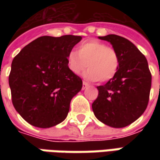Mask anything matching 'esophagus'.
<instances>
[{
	"instance_id": "34e87169",
	"label": "esophagus",
	"mask_w": 160,
	"mask_h": 160,
	"mask_svg": "<svg viewBox=\"0 0 160 160\" xmlns=\"http://www.w3.org/2000/svg\"><path fill=\"white\" fill-rule=\"evenodd\" d=\"M88 85H89V84H88V83H86L85 81H83V89H85V88H86Z\"/></svg>"
}]
</instances>
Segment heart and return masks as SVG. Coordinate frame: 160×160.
Masks as SVG:
<instances>
[{"label":"heart","mask_w":160,"mask_h":160,"mask_svg":"<svg viewBox=\"0 0 160 160\" xmlns=\"http://www.w3.org/2000/svg\"><path fill=\"white\" fill-rule=\"evenodd\" d=\"M68 67L75 75H80L86 67L89 69L84 77L90 81L105 83L111 80L119 68L120 58L118 52L97 40L83 42L78 51H72L68 55Z\"/></svg>","instance_id":"b5f03b06"}]
</instances>
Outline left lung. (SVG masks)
<instances>
[{"instance_id":"obj_1","label":"left lung","mask_w":160,"mask_h":160,"mask_svg":"<svg viewBox=\"0 0 160 160\" xmlns=\"http://www.w3.org/2000/svg\"><path fill=\"white\" fill-rule=\"evenodd\" d=\"M109 42L120 58L119 68L106 84L97 86L99 94L92 108L107 126L121 128L134 122L148 106L151 74L148 61L130 41L116 34L99 36Z\"/></svg>"}]
</instances>
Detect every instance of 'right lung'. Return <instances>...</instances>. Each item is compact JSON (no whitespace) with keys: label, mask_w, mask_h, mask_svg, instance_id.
Here are the masks:
<instances>
[{"label":"right lung","mask_w":160,"mask_h":160,"mask_svg":"<svg viewBox=\"0 0 160 160\" xmlns=\"http://www.w3.org/2000/svg\"><path fill=\"white\" fill-rule=\"evenodd\" d=\"M82 39L77 35L41 36L13 58L9 76L15 109L32 126L49 128L61 123L83 81L68 67V55Z\"/></svg>","instance_id":"add662e5"}]
</instances>
